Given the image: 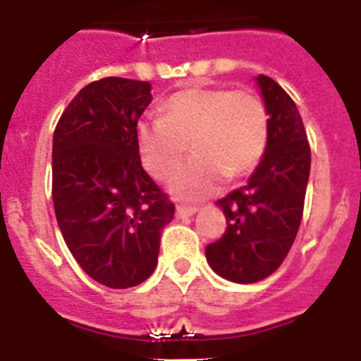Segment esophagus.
I'll use <instances>...</instances> for the list:
<instances>
[{"mask_svg":"<svg viewBox=\"0 0 361 361\" xmlns=\"http://www.w3.org/2000/svg\"><path fill=\"white\" fill-rule=\"evenodd\" d=\"M199 212V208H191V206H177L175 209V216L177 219H186V216H193Z\"/></svg>","mask_w":361,"mask_h":361,"instance_id":"esophagus-1","label":"esophagus"}]
</instances>
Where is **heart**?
<instances>
[{
	"label": "heart",
	"mask_w": 361,
	"mask_h": 361,
	"mask_svg": "<svg viewBox=\"0 0 361 361\" xmlns=\"http://www.w3.org/2000/svg\"><path fill=\"white\" fill-rule=\"evenodd\" d=\"M269 139L266 104L250 90L186 88L162 103L159 117L135 128L145 170L155 178L177 171L188 152L195 157L170 183L175 197L197 200L209 195L228 175L244 177L257 168Z\"/></svg>",
	"instance_id": "1"
}]
</instances>
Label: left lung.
<instances>
[{
    "label": "left lung",
    "mask_w": 361,
    "mask_h": 361,
    "mask_svg": "<svg viewBox=\"0 0 361 361\" xmlns=\"http://www.w3.org/2000/svg\"><path fill=\"white\" fill-rule=\"evenodd\" d=\"M269 114L266 152L247 184L216 200L228 229L206 260L229 282L253 283L275 273L295 242L304 212L311 149L293 99L267 75L255 78Z\"/></svg>",
    "instance_id": "obj_1"
}]
</instances>
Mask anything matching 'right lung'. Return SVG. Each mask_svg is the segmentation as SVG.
Returning <instances> with one entry per match:
<instances>
[{
	"label": "right lung",
	"mask_w": 361,
	"mask_h": 361,
	"mask_svg": "<svg viewBox=\"0 0 361 361\" xmlns=\"http://www.w3.org/2000/svg\"><path fill=\"white\" fill-rule=\"evenodd\" d=\"M149 103V82L99 79L72 99L54 132L57 226L81 269L111 289L152 276L175 213L137 153V123Z\"/></svg>",
	"instance_id": "right-lung-1"
}]
</instances>
